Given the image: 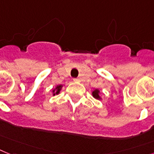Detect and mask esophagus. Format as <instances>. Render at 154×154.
Wrapping results in <instances>:
<instances>
[{
	"label": "esophagus",
	"instance_id": "34e87169",
	"mask_svg": "<svg viewBox=\"0 0 154 154\" xmlns=\"http://www.w3.org/2000/svg\"><path fill=\"white\" fill-rule=\"evenodd\" d=\"M73 80H74V82H75V83H78V82H79V79H74Z\"/></svg>",
	"mask_w": 154,
	"mask_h": 154
}]
</instances>
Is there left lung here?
Returning a JSON list of instances; mask_svg holds the SVG:
<instances>
[{
    "instance_id": "left-lung-1",
    "label": "left lung",
    "mask_w": 154,
    "mask_h": 154,
    "mask_svg": "<svg viewBox=\"0 0 154 154\" xmlns=\"http://www.w3.org/2000/svg\"><path fill=\"white\" fill-rule=\"evenodd\" d=\"M100 91L98 90V89H96V90H94L93 91H92V96H93V97L95 99H96V100H100Z\"/></svg>"
}]
</instances>
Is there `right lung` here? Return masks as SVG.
<instances>
[{
  "instance_id": "obj_1",
  "label": "right lung",
  "mask_w": 154,
  "mask_h": 154,
  "mask_svg": "<svg viewBox=\"0 0 154 154\" xmlns=\"http://www.w3.org/2000/svg\"><path fill=\"white\" fill-rule=\"evenodd\" d=\"M63 88V85H58L55 88V89L53 90V96H55V95H58L59 92H60L61 88Z\"/></svg>"
}]
</instances>
